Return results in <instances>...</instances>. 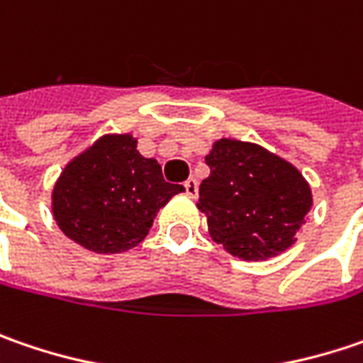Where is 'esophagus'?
Returning <instances> with one entry per match:
<instances>
[{
	"instance_id": "1",
	"label": "esophagus",
	"mask_w": 363,
	"mask_h": 363,
	"mask_svg": "<svg viewBox=\"0 0 363 363\" xmlns=\"http://www.w3.org/2000/svg\"><path fill=\"white\" fill-rule=\"evenodd\" d=\"M184 188H186V194H188L190 198H196V196H198V179H196V177H190V179L184 184Z\"/></svg>"
}]
</instances>
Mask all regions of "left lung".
Listing matches in <instances>:
<instances>
[{"mask_svg": "<svg viewBox=\"0 0 363 363\" xmlns=\"http://www.w3.org/2000/svg\"><path fill=\"white\" fill-rule=\"evenodd\" d=\"M206 165L198 208L208 218L212 241L245 262L276 257L294 245L313 194L292 163L255 143L220 138Z\"/></svg>", "mask_w": 363, "mask_h": 363, "instance_id": "left-lung-1", "label": "left lung"}]
</instances>
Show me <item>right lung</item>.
I'll return each instance as SVG.
<instances>
[{
  "instance_id": "obj_1",
  "label": "right lung",
  "mask_w": 363,
  "mask_h": 363,
  "mask_svg": "<svg viewBox=\"0 0 363 363\" xmlns=\"http://www.w3.org/2000/svg\"><path fill=\"white\" fill-rule=\"evenodd\" d=\"M184 186L136 151L133 135H104L67 163L52 188V216L65 235L94 253L140 243L155 216Z\"/></svg>"
}]
</instances>
